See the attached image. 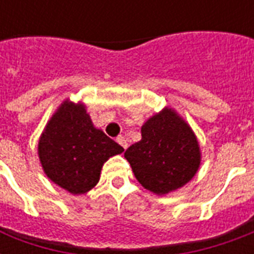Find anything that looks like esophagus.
I'll list each match as a JSON object with an SVG mask.
<instances>
[{
	"mask_svg": "<svg viewBox=\"0 0 254 254\" xmlns=\"http://www.w3.org/2000/svg\"><path fill=\"white\" fill-rule=\"evenodd\" d=\"M116 141H117V142H119L120 145H121V146H123L124 149L127 150V139H125V137H123V135H119Z\"/></svg>",
	"mask_w": 254,
	"mask_h": 254,
	"instance_id": "1",
	"label": "esophagus"
}]
</instances>
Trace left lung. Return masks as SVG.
<instances>
[{"label": "left lung", "instance_id": "1", "mask_svg": "<svg viewBox=\"0 0 254 254\" xmlns=\"http://www.w3.org/2000/svg\"><path fill=\"white\" fill-rule=\"evenodd\" d=\"M142 138L125 151L137 181L165 195L190 182L200 165L197 139L185 120L169 108L141 127Z\"/></svg>", "mask_w": 254, "mask_h": 254}]
</instances>
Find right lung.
<instances>
[{
	"instance_id": "right-lung-1",
	"label": "right lung",
	"mask_w": 254,
	"mask_h": 254,
	"mask_svg": "<svg viewBox=\"0 0 254 254\" xmlns=\"http://www.w3.org/2000/svg\"><path fill=\"white\" fill-rule=\"evenodd\" d=\"M123 151L119 143L93 127L83 104L68 100L46 125L38 145L46 175L73 195L93 189L104 162Z\"/></svg>"
}]
</instances>
